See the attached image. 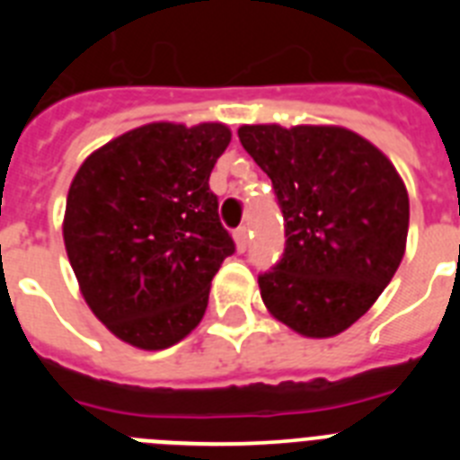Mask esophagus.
<instances>
[{
    "label": "esophagus",
    "mask_w": 460,
    "mask_h": 460,
    "mask_svg": "<svg viewBox=\"0 0 460 460\" xmlns=\"http://www.w3.org/2000/svg\"><path fill=\"white\" fill-rule=\"evenodd\" d=\"M233 239L239 253H243L246 246H249V230H246V227H237V230L233 233Z\"/></svg>",
    "instance_id": "obj_1"
}]
</instances>
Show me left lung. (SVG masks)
<instances>
[{
    "instance_id": "8db88e82",
    "label": "left lung",
    "mask_w": 460,
    "mask_h": 460,
    "mask_svg": "<svg viewBox=\"0 0 460 460\" xmlns=\"http://www.w3.org/2000/svg\"><path fill=\"white\" fill-rule=\"evenodd\" d=\"M286 218V253L258 279L267 311L306 339H332L376 304L405 253L408 189L359 133L334 124H243Z\"/></svg>"
}]
</instances>
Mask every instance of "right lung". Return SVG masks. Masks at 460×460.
<instances>
[{"mask_svg": "<svg viewBox=\"0 0 460 460\" xmlns=\"http://www.w3.org/2000/svg\"><path fill=\"white\" fill-rule=\"evenodd\" d=\"M230 140L221 121L142 124L89 154L68 186L62 234L80 295L133 348L186 339L234 253L209 190Z\"/></svg>", "mask_w": 460, "mask_h": 460, "instance_id": "right-lung-1", "label": "right lung"}]
</instances>
